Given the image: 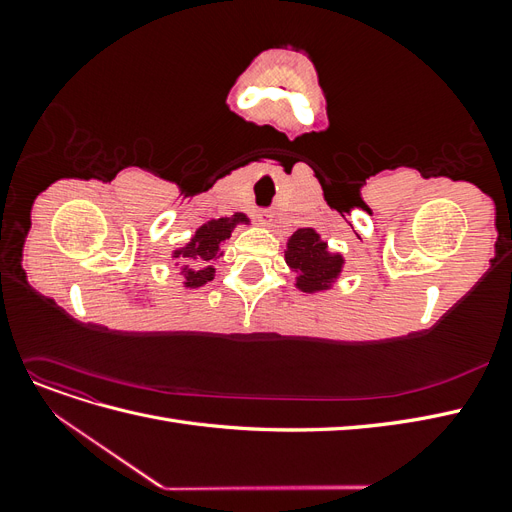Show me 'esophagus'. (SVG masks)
<instances>
[{"label":"esophagus","mask_w":512,"mask_h":512,"mask_svg":"<svg viewBox=\"0 0 512 512\" xmlns=\"http://www.w3.org/2000/svg\"><path fill=\"white\" fill-rule=\"evenodd\" d=\"M258 222H260L262 226H271L273 213H271V211H260V213H258Z\"/></svg>","instance_id":"obj_1"}]
</instances>
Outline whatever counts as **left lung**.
<instances>
[{"instance_id": "8db88e82", "label": "left lung", "mask_w": 512, "mask_h": 512, "mask_svg": "<svg viewBox=\"0 0 512 512\" xmlns=\"http://www.w3.org/2000/svg\"><path fill=\"white\" fill-rule=\"evenodd\" d=\"M284 258L294 271V288L305 294H316L333 288L344 271L346 260L339 252H331L316 228H299L286 243Z\"/></svg>"}]
</instances>
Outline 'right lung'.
I'll return each mask as SVG.
<instances>
[{"instance_id": "1", "label": "right lung", "mask_w": 512, "mask_h": 512, "mask_svg": "<svg viewBox=\"0 0 512 512\" xmlns=\"http://www.w3.org/2000/svg\"><path fill=\"white\" fill-rule=\"evenodd\" d=\"M239 224H250V218L245 213H235L232 218L209 220L196 228L188 243L173 250L175 267H179V275L183 277V288H200L213 282V260L224 254L222 245Z\"/></svg>"}]
</instances>
